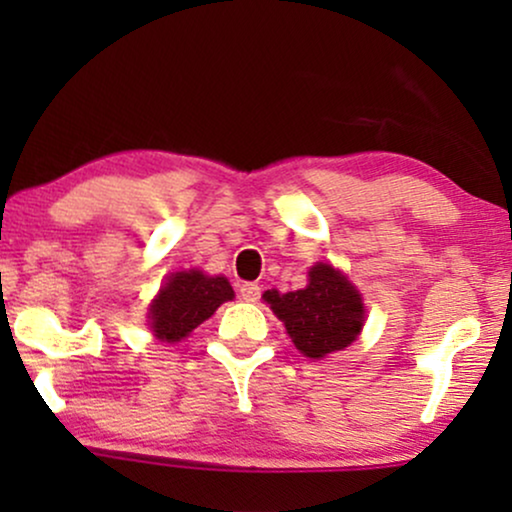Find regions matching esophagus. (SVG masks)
Instances as JSON below:
<instances>
[{
  "label": "esophagus",
  "instance_id": "1",
  "mask_svg": "<svg viewBox=\"0 0 512 512\" xmlns=\"http://www.w3.org/2000/svg\"><path fill=\"white\" fill-rule=\"evenodd\" d=\"M240 296H242V300H247V303H256V300L261 298V286L254 282H244L240 286Z\"/></svg>",
  "mask_w": 512,
  "mask_h": 512
}]
</instances>
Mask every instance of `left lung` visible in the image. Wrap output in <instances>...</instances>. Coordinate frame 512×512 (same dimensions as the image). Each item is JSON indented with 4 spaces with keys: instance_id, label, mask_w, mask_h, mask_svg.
Returning <instances> with one entry per match:
<instances>
[{
    "instance_id": "1",
    "label": "left lung",
    "mask_w": 512,
    "mask_h": 512,
    "mask_svg": "<svg viewBox=\"0 0 512 512\" xmlns=\"http://www.w3.org/2000/svg\"><path fill=\"white\" fill-rule=\"evenodd\" d=\"M263 300L284 321L293 345L310 359L352 345L363 326L359 291L328 263L314 265L305 289L265 291Z\"/></svg>"
}]
</instances>
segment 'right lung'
I'll return each instance as SVG.
<instances>
[{"instance_id": "add662e5", "label": "right lung", "mask_w": 512, "mask_h": 512, "mask_svg": "<svg viewBox=\"0 0 512 512\" xmlns=\"http://www.w3.org/2000/svg\"><path fill=\"white\" fill-rule=\"evenodd\" d=\"M233 296V286L226 277H205L198 270L177 272L167 279L151 305L153 333L165 342L184 340Z\"/></svg>"}]
</instances>
